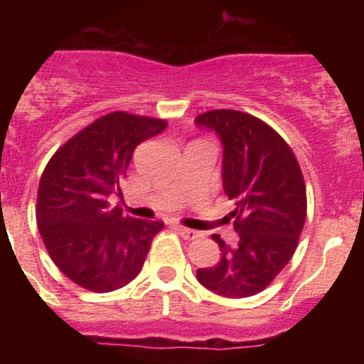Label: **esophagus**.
I'll return each instance as SVG.
<instances>
[{"label":"esophagus","instance_id":"obj_1","mask_svg":"<svg viewBox=\"0 0 364 364\" xmlns=\"http://www.w3.org/2000/svg\"><path fill=\"white\" fill-rule=\"evenodd\" d=\"M175 230L178 231V233L182 235L186 240H195L197 237H200V233H198V231L189 230V228H184V226H175Z\"/></svg>","mask_w":364,"mask_h":364}]
</instances>
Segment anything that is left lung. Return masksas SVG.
<instances>
[{
    "label": "left lung",
    "instance_id": "left-lung-1",
    "mask_svg": "<svg viewBox=\"0 0 364 364\" xmlns=\"http://www.w3.org/2000/svg\"><path fill=\"white\" fill-rule=\"evenodd\" d=\"M220 136L222 186L235 210L230 213L239 244L213 235L220 259L200 268L197 279L230 299L268 288L297 250L306 220V184L291 147L272 125L233 109H213L195 118Z\"/></svg>",
    "mask_w": 364,
    "mask_h": 364
}]
</instances>
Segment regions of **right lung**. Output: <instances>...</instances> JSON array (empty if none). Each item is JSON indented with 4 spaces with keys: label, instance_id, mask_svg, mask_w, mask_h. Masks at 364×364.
I'll use <instances>...</instances> for the list:
<instances>
[{
    "label": "right lung",
    "instance_id": "1",
    "mask_svg": "<svg viewBox=\"0 0 364 364\" xmlns=\"http://www.w3.org/2000/svg\"><path fill=\"white\" fill-rule=\"evenodd\" d=\"M167 122L125 111L109 112L69 138L45 166L36 222L60 272L85 290L105 294L129 284L144 266L160 220L122 213V197L134 147L162 133Z\"/></svg>",
    "mask_w": 364,
    "mask_h": 364
}]
</instances>
